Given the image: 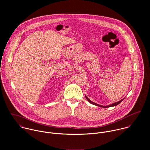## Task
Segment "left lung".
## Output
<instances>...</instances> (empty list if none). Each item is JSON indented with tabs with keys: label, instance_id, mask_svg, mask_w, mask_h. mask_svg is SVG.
Here are the masks:
<instances>
[{
	"label": "left lung",
	"instance_id": "1",
	"mask_svg": "<svg viewBox=\"0 0 150 150\" xmlns=\"http://www.w3.org/2000/svg\"><path fill=\"white\" fill-rule=\"evenodd\" d=\"M85 96H86V100L90 103H91V104H92V105H95V106H99V107H103V108H107V107H113V106H117L118 105H119L124 99H124H122V100H120V101H118V102H115V103H112V104H111V105H107V106H102V105H98V104H97V103H94V102H92L90 99H89V98L85 95Z\"/></svg>",
	"mask_w": 150,
	"mask_h": 150
}]
</instances>
